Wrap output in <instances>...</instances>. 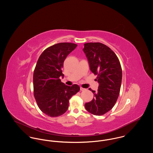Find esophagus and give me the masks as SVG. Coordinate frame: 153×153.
Returning a JSON list of instances; mask_svg holds the SVG:
<instances>
[{
    "label": "esophagus",
    "mask_w": 153,
    "mask_h": 153,
    "mask_svg": "<svg viewBox=\"0 0 153 153\" xmlns=\"http://www.w3.org/2000/svg\"><path fill=\"white\" fill-rule=\"evenodd\" d=\"M86 90L85 88H84L80 87V90H81V91H84V90Z\"/></svg>",
    "instance_id": "34e87169"
}]
</instances>
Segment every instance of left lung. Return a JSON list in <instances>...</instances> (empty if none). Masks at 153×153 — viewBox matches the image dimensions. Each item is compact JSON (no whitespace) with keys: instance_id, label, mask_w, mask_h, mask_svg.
<instances>
[{"instance_id":"left-lung-1","label":"left lung","mask_w":153,"mask_h":153,"mask_svg":"<svg viewBox=\"0 0 153 153\" xmlns=\"http://www.w3.org/2000/svg\"><path fill=\"white\" fill-rule=\"evenodd\" d=\"M83 51L88 59L90 70L97 75L99 83L91 102L85 104V109L92 114L102 116L109 111L119 97L122 80V69L115 53L99 42L85 44Z\"/></svg>"}]
</instances>
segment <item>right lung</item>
Wrapping results in <instances>:
<instances>
[{"mask_svg": "<svg viewBox=\"0 0 153 153\" xmlns=\"http://www.w3.org/2000/svg\"><path fill=\"white\" fill-rule=\"evenodd\" d=\"M77 45L59 43L46 49L40 56L33 73V93L40 110L50 117L60 116L68 110L70 99L80 90L77 85L62 83V68L68 54Z\"/></svg>", "mask_w": 153, "mask_h": 153, "instance_id": "right-lung-1", "label": "right lung"}]
</instances>
